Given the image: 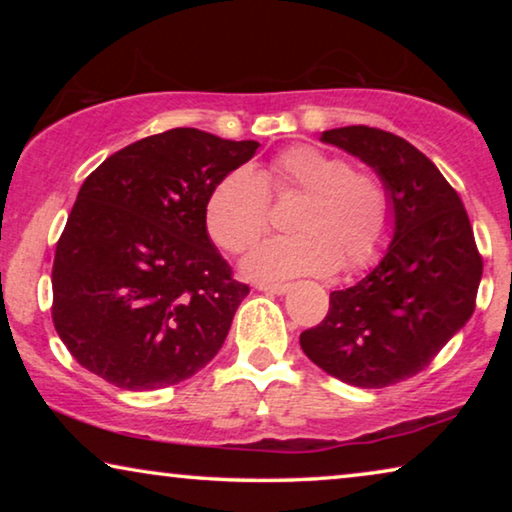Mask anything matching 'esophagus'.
Segmentation results:
<instances>
[{
  "instance_id": "obj_1",
  "label": "esophagus",
  "mask_w": 512,
  "mask_h": 512,
  "mask_svg": "<svg viewBox=\"0 0 512 512\" xmlns=\"http://www.w3.org/2000/svg\"><path fill=\"white\" fill-rule=\"evenodd\" d=\"M258 291L272 293V296H282V293L289 291V284H256Z\"/></svg>"
}]
</instances>
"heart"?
<instances>
[{
  "mask_svg": "<svg viewBox=\"0 0 512 512\" xmlns=\"http://www.w3.org/2000/svg\"><path fill=\"white\" fill-rule=\"evenodd\" d=\"M300 193L291 226L296 235L263 242L242 261L261 282L370 268L394 230V200L375 172L354 170L345 156L296 144L270 160L268 172L237 167L216 181L205 202V226L230 254L254 247L270 221V193Z\"/></svg>",
  "mask_w": 512,
  "mask_h": 512,
  "instance_id": "heart-1",
  "label": "heart"
}]
</instances>
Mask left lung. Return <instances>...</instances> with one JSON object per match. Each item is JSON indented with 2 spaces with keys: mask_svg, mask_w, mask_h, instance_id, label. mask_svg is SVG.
Listing matches in <instances>:
<instances>
[{
  "mask_svg": "<svg viewBox=\"0 0 512 512\" xmlns=\"http://www.w3.org/2000/svg\"><path fill=\"white\" fill-rule=\"evenodd\" d=\"M321 142L345 149L384 179L394 200V240L361 282L331 293L321 324L300 347L328 375L382 389L422 373L475 310L482 256L457 191L394 132L349 125Z\"/></svg>",
  "mask_w": 512,
  "mask_h": 512,
  "instance_id": "1",
  "label": "left lung"
}]
</instances>
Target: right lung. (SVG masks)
<instances>
[{
	"label": "right lung",
	"instance_id": "add662e5",
	"mask_svg": "<svg viewBox=\"0 0 512 512\" xmlns=\"http://www.w3.org/2000/svg\"><path fill=\"white\" fill-rule=\"evenodd\" d=\"M254 139L174 128L83 181L53 261V324L83 368L128 391L170 387L219 352L249 286L209 240L205 202Z\"/></svg>",
	"mask_w": 512,
	"mask_h": 512
}]
</instances>
